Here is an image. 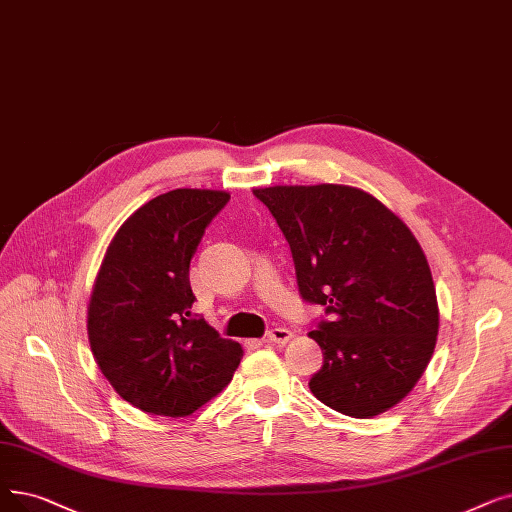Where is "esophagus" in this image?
<instances>
[{"instance_id":"esophagus-1","label":"esophagus","mask_w":512,"mask_h":512,"mask_svg":"<svg viewBox=\"0 0 512 512\" xmlns=\"http://www.w3.org/2000/svg\"><path fill=\"white\" fill-rule=\"evenodd\" d=\"M293 339V332L288 328H282V326H276V328H270L268 335H265V341L268 343H278V345H284Z\"/></svg>"}]
</instances>
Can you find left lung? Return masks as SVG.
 <instances>
[{
    "mask_svg": "<svg viewBox=\"0 0 512 512\" xmlns=\"http://www.w3.org/2000/svg\"><path fill=\"white\" fill-rule=\"evenodd\" d=\"M253 194L291 247L303 301L324 307L326 318L309 332L324 351L311 393L351 418L402 402L425 372L439 328L433 276L408 226L351 186Z\"/></svg>",
    "mask_w": 512,
    "mask_h": 512,
    "instance_id": "obj_1",
    "label": "left lung"
}]
</instances>
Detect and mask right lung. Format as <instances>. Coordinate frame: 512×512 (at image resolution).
I'll list each match as a JSON object with an SVG mask.
<instances>
[{
  "instance_id": "1",
  "label": "right lung",
  "mask_w": 512,
  "mask_h": 512,
  "mask_svg": "<svg viewBox=\"0 0 512 512\" xmlns=\"http://www.w3.org/2000/svg\"><path fill=\"white\" fill-rule=\"evenodd\" d=\"M228 192L152 198L115 234L98 272L87 335L115 391L142 412L188 416L230 381L242 347L192 314L190 261Z\"/></svg>"
}]
</instances>
